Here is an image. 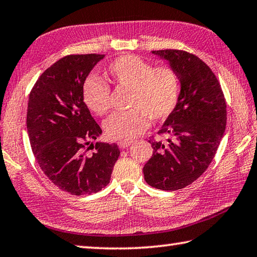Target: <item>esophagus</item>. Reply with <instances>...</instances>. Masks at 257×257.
<instances>
[{"mask_svg": "<svg viewBox=\"0 0 257 257\" xmlns=\"http://www.w3.org/2000/svg\"><path fill=\"white\" fill-rule=\"evenodd\" d=\"M118 145H119L120 148L123 149V148H128L129 146H132L133 142H119Z\"/></svg>", "mask_w": 257, "mask_h": 257, "instance_id": "obj_1", "label": "esophagus"}]
</instances>
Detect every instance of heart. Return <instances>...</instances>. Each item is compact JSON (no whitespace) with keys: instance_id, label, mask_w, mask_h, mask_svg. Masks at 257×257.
<instances>
[{"instance_id":"obj_1","label":"heart","mask_w":257,"mask_h":257,"mask_svg":"<svg viewBox=\"0 0 257 257\" xmlns=\"http://www.w3.org/2000/svg\"><path fill=\"white\" fill-rule=\"evenodd\" d=\"M105 75L114 85L132 88L129 112L114 113L104 121V132L110 139L133 141L143 134L154 120H164L173 112L181 92L180 76L173 67H154L135 55H123L111 62ZM82 96L93 113L104 115L110 110V86L94 75L82 84Z\"/></svg>"}]
</instances>
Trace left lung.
<instances>
[{"label": "left lung", "mask_w": 257, "mask_h": 257, "mask_svg": "<svg viewBox=\"0 0 257 257\" xmlns=\"http://www.w3.org/2000/svg\"><path fill=\"white\" fill-rule=\"evenodd\" d=\"M169 62L180 76L179 102L158 134L166 141H148L153 156L143 172L153 188L175 191L198 179L212 162L226 129V101L208 65L188 51H152Z\"/></svg>", "instance_id": "left-lung-1"}]
</instances>
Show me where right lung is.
I'll use <instances>...</instances> for the list:
<instances>
[{"label": "right lung", "mask_w": 257, "mask_h": 257, "mask_svg": "<svg viewBox=\"0 0 257 257\" xmlns=\"http://www.w3.org/2000/svg\"><path fill=\"white\" fill-rule=\"evenodd\" d=\"M104 55H68L41 74L28 102L27 129L45 175L73 195L109 184L120 155L115 144L96 141L102 130L83 101L82 84ZM87 144L95 153L85 154Z\"/></svg>", "instance_id": "add662e5"}]
</instances>
